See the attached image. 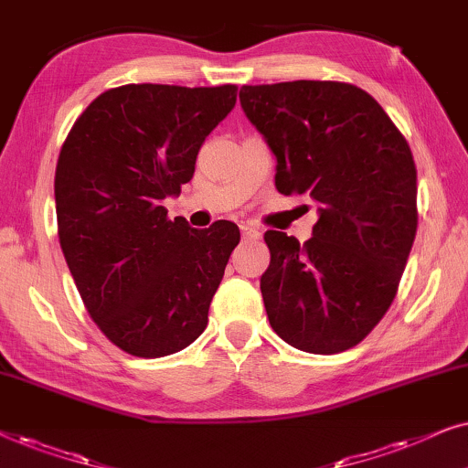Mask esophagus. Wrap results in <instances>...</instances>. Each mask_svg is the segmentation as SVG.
I'll return each mask as SVG.
<instances>
[{
    "mask_svg": "<svg viewBox=\"0 0 468 468\" xmlns=\"http://www.w3.org/2000/svg\"><path fill=\"white\" fill-rule=\"evenodd\" d=\"M241 238L244 239H259L261 238V230L257 227H250V224H241Z\"/></svg>",
    "mask_w": 468,
    "mask_h": 468,
    "instance_id": "1",
    "label": "esophagus"
}]
</instances>
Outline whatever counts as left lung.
I'll return each mask as SVG.
<instances>
[{"instance_id":"left-lung-1","label":"left lung","mask_w":468,"mask_h":468,"mask_svg":"<svg viewBox=\"0 0 468 468\" xmlns=\"http://www.w3.org/2000/svg\"><path fill=\"white\" fill-rule=\"evenodd\" d=\"M241 109L276 155L280 195L319 205L313 238L267 230V319L286 345L332 355L394 302L417 230L409 143L370 93L334 80L244 85Z\"/></svg>"}]
</instances>
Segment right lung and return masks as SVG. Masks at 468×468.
I'll use <instances>...</instances> for the list:
<instances>
[{"label": "right lung", "mask_w": 468, "mask_h": 468, "mask_svg": "<svg viewBox=\"0 0 468 468\" xmlns=\"http://www.w3.org/2000/svg\"><path fill=\"white\" fill-rule=\"evenodd\" d=\"M235 100V85H122L93 100L61 147L55 209L68 270L102 334L136 357H165L203 334L239 244L238 224L192 229L162 207Z\"/></svg>", "instance_id": "add662e5"}]
</instances>
